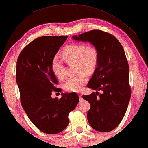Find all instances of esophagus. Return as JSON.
Returning <instances> with one entry per match:
<instances>
[{
  "instance_id": "1",
  "label": "esophagus",
  "mask_w": 148,
  "mask_h": 148,
  "mask_svg": "<svg viewBox=\"0 0 148 148\" xmlns=\"http://www.w3.org/2000/svg\"><path fill=\"white\" fill-rule=\"evenodd\" d=\"M79 98H80V101H82V95H79Z\"/></svg>"
}]
</instances>
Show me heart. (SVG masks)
<instances>
[{"instance_id": "b5f03b06", "label": "heart", "mask_w": 148, "mask_h": 148, "mask_svg": "<svg viewBox=\"0 0 148 148\" xmlns=\"http://www.w3.org/2000/svg\"><path fill=\"white\" fill-rule=\"evenodd\" d=\"M63 55L68 62H77L78 74L68 78L64 84L66 90L79 92L88 81V73H92L97 68L99 61V52L95 46H86L82 43L68 45L64 49ZM51 69L58 78L65 76V67L58 56H54L51 62Z\"/></svg>"}]
</instances>
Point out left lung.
Instances as JSON below:
<instances>
[{
  "label": "left lung",
  "instance_id": "1",
  "mask_svg": "<svg viewBox=\"0 0 148 148\" xmlns=\"http://www.w3.org/2000/svg\"><path fill=\"white\" fill-rule=\"evenodd\" d=\"M72 38L90 43L97 49V67L87 85L97 92L82 98L90 104L87 113L90 126L100 132H111L121 121L131 98L130 68L124 49L115 37L101 30H92Z\"/></svg>",
  "mask_w": 148,
  "mask_h": 148
}]
</instances>
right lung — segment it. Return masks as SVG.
<instances>
[{"instance_id": "obj_1", "label": "right lung", "mask_w": 148, "mask_h": 148, "mask_svg": "<svg viewBox=\"0 0 148 148\" xmlns=\"http://www.w3.org/2000/svg\"><path fill=\"white\" fill-rule=\"evenodd\" d=\"M68 36L37 37L21 51L16 62V80L24 111L37 128L56 134L67 127L68 115L78 103L76 92L62 93L60 99L51 97L57 78L51 62Z\"/></svg>"}]
</instances>
